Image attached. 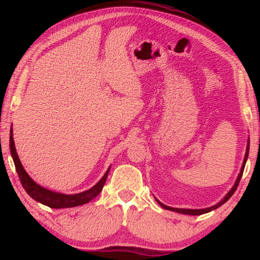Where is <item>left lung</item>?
Returning a JSON list of instances; mask_svg holds the SVG:
<instances>
[{"label": "left lung", "instance_id": "8db88e82", "mask_svg": "<svg viewBox=\"0 0 260 260\" xmlns=\"http://www.w3.org/2000/svg\"><path fill=\"white\" fill-rule=\"evenodd\" d=\"M248 154H249V140H248V143H247V150H246V154H245V158H244V163H242V167H241V170H240V173L238 175V178H237L236 180V183L234 184V186L231 187V190L225 194V197L222 199L221 201H219L217 204H214V206L210 207V208H206V209H179V208H171V207H168L165 206V204H163L162 202H159L158 200L157 203L161 206L162 208L167 209V210H171V211H175V212H179V213H183V214H191V215H200V214H203V213H207V212H210L212 211V210L217 209L219 207H221L223 203L227 202L229 199L231 198V196L234 194L235 191L237 190V186H238L239 182H240V179L242 176V173H244V169H245V165H246V162H247V158H248Z\"/></svg>", "mask_w": 260, "mask_h": 260}]
</instances>
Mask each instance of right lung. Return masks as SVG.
<instances>
[{
    "label": "right lung",
    "mask_w": 260,
    "mask_h": 260,
    "mask_svg": "<svg viewBox=\"0 0 260 260\" xmlns=\"http://www.w3.org/2000/svg\"><path fill=\"white\" fill-rule=\"evenodd\" d=\"M10 150H11V155H12L13 162L15 165V170L16 172H18L19 179L21 181V184L24 187V190L26 191L27 194H29L32 199H35L36 201L53 209L73 208V207L81 206V204H85L91 201L93 198H96L99 193L102 192L103 186L105 185V182H106V179L110 170V167H109L103 178L99 180L98 183L93 185L91 189L81 193H77V194H62V193L53 192L51 190L45 189L43 186L37 184L36 182L30 178V175L25 172V170L23 169V167H22L21 161L18 156V153H16V150H15L12 128L10 131Z\"/></svg>",
    "instance_id": "1"
}]
</instances>
